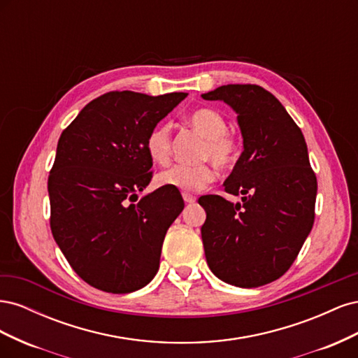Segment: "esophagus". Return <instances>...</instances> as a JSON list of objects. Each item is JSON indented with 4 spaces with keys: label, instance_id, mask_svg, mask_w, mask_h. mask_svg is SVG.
I'll list each match as a JSON object with an SVG mask.
<instances>
[{
    "label": "esophagus",
    "instance_id": "34e87169",
    "mask_svg": "<svg viewBox=\"0 0 358 358\" xmlns=\"http://www.w3.org/2000/svg\"><path fill=\"white\" fill-rule=\"evenodd\" d=\"M182 197H183V201H185V203H194V201H196V197H194L192 196V194H188V192H183L182 194Z\"/></svg>",
    "mask_w": 358,
    "mask_h": 358
}]
</instances>
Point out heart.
<instances>
[{
	"label": "heart",
	"mask_w": 358,
	"mask_h": 358,
	"mask_svg": "<svg viewBox=\"0 0 358 358\" xmlns=\"http://www.w3.org/2000/svg\"><path fill=\"white\" fill-rule=\"evenodd\" d=\"M188 124L204 137L200 150L201 159H212L218 167H227L236 159L237 145L234 137L227 131L225 117L213 109H200L189 115ZM146 152L157 164H166L170 158V128L167 124H158L150 129L146 142ZM215 167L210 162L199 166L175 164L162 170L157 176L161 187H170L180 191L196 192L203 189L215 179Z\"/></svg>",
	"instance_id": "heart-1"
}]
</instances>
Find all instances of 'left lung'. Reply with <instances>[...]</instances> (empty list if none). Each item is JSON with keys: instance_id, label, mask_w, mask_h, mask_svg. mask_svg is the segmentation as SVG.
Segmentation results:
<instances>
[{"instance_id": "1", "label": "left lung", "mask_w": 358, "mask_h": 358, "mask_svg": "<svg viewBox=\"0 0 358 358\" xmlns=\"http://www.w3.org/2000/svg\"><path fill=\"white\" fill-rule=\"evenodd\" d=\"M201 96L229 104L243 138L224 182L229 194H242V203L199 199L206 210V262L227 284L262 287L294 263L315 218L317 178L305 137L276 96L258 85H222Z\"/></svg>"}]
</instances>
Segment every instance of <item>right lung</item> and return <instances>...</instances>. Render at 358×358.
I'll return each mask as SVG.
<instances>
[{
	"instance_id": "add662e5",
	"label": "right lung",
	"mask_w": 358,
	"mask_h": 358,
	"mask_svg": "<svg viewBox=\"0 0 358 358\" xmlns=\"http://www.w3.org/2000/svg\"><path fill=\"white\" fill-rule=\"evenodd\" d=\"M187 95L107 92L86 104L58 140L48 180L50 229L74 272L95 288L133 292L158 272L183 200L164 187L138 199L152 179L145 142Z\"/></svg>"
}]
</instances>
